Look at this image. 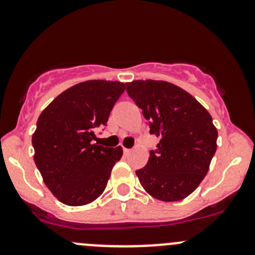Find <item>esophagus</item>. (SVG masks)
<instances>
[{
    "instance_id": "34e87169",
    "label": "esophagus",
    "mask_w": 255,
    "mask_h": 255,
    "mask_svg": "<svg viewBox=\"0 0 255 255\" xmlns=\"http://www.w3.org/2000/svg\"><path fill=\"white\" fill-rule=\"evenodd\" d=\"M123 151H125V154H130V149H127V148H123Z\"/></svg>"
}]
</instances>
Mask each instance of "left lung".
I'll return each instance as SVG.
<instances>
[{"instance_id": "8db88e82", "label": "left lung", "mask_w": 255, "mask_h": 255, "mask_svg": "<svg viewBox=\"0 0 255 255\" xmlns=\"http://www.w3.org/2000/svg\"><path fill=\"white\" fill-rule=\"evenodd\" d=\"M127 92L160 138L144 168L135 171L154 199L184 200L197 189L217 149V128L208 111L181 87L161 80L127 82Z\"/></svg>"}]
</instances>
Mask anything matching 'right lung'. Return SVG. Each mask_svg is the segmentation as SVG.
<instances>
[{
	"label": "right lung",
	"mask_w": 255,
	"mask_h": 255,
	"mask_svg": "<svg viewBox=\"0 0 255 255\" xmlns=\"http://www.w3.org/2000/svg\"><path fill=\"white\" fill-rule=\"evenodd\" d=\"M126 84L87 80L69 87L43 110L32 135L34 163L51 194L68 206L91 204L105 191L122 146L94 143L106 127Z\"/></svg>",
	"instance_id": "right-lung-1"
}]
</instances>
